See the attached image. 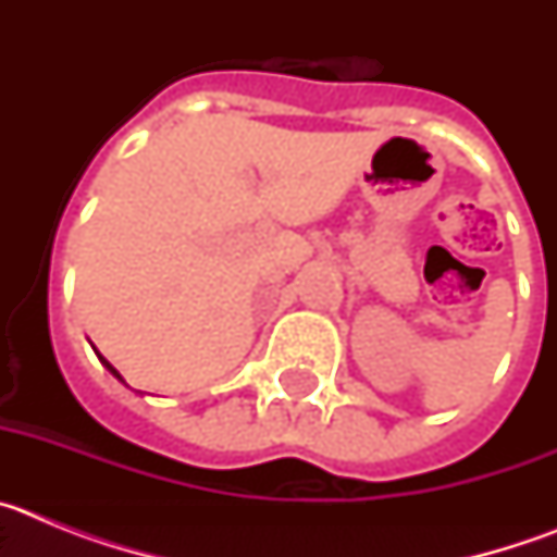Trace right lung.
<instances>
[{
	"label": "right lung",
	"instance_id": "right-lung-1",
	"mask_svg": "<svg viewBox=\"0 0 557 557\" xmlns=\"http://www.w3.org/2000/svg\"><path fill=\"white\" fill-rule=\"evenodd\" d=\"M97 357H100V362H102V366H106V368H108V371H111V373H113V376L120 379V382H125V379H122V376H120V371H116V368H113V366H111V362H108V359H106V357H102V354H97Z\"/></svg>",
	"mask_w": 557,
	"mask_h": 557
}]
</instances>
